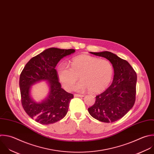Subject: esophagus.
Masks as SVG:
<instances>
[{"mask_svg": "<svg viewBox=\"0 0 154 154\" xmlns=\"http://www.w3.org/2000/svg\"><path fill=\"white\" fill-rule=\"evenodd\" d=\"M84 95H81V94H74V97H83Z\"/></svg>", "mask_w": 154, "mask_h": 154, "instance_id": "obj_1", "label": "esophagus"}]
</instances>
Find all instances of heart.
<instances>
[{
	"label": "heart",
	"mask_w": 154,
	"mask_h": 154,
	"mask_svg": "<svg viewBox=\"0 0 154 154\" xmlns=\"http://www.w3.org/2000/svg\"><path fill=\"white\" fill-rule=\"evenodd\" d=\"M58 78L63 88L71 91L79 77L81 80L75 87L77 91L90 89L94 93L105 90L111 82L114 69L111 62L88 55L72 59L71 68L66 63L57 69Z\"/></svg>",
	"instance_id": "b5f03b06"
}]
</instances>
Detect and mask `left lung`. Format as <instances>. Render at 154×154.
I'll list each match as a JSON object with an SVG mask.
<instances>
[{"mask_svg":"<svg viewBox=\"0 0 154 154\" xmlns=\"http://www.w3.org/2000/svg\"><path fill=\"white\" fill-rule=\"evenodd\" d=\"M90 53L108 59L112 65L114 75L111 86L95 97V103L88 108V112L100 122H116L124 117L135 103L137 74L126 60L114 53L109 51Z\"/></svg>","mask_w":154,"mask_h":154,"instance_id":"left-lung-1","label":"left lung"}]
</instances>
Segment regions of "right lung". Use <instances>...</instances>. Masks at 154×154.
Instances as JSON below:
<instances>
[{
	"label": "right lung",
	"mask_w": 154,
	"mask_h": 154,
	"mask_svg": "<svg viewBox=\"0 0 154 154\" xmlns=\"http://www.w3.org/2000/svg\"><path fill=\"white\" fill-rule=\"evenodd\" d=\"M74 53V49H46L30 59L20 74L19 86L22 106L31 119L42 125L56 123L67 114L74 96L62 88L55 68L62 58ZM42 81L47 82L49 93L45 99L36 102L30 96L31 86Z\"/></svg>",
	"instance_id": "add662e5"
}]
</instances>
